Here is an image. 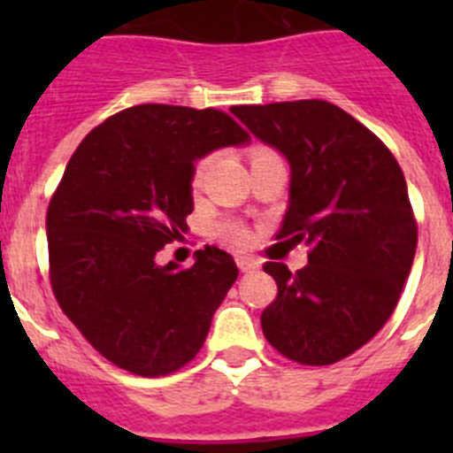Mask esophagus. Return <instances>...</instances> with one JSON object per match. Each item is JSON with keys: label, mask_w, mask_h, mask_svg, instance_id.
Returning <instances> with one entry per match:
<instances>
[{"label": "esophagus", "mask_w": 453, "mask_h": 453, "mask_svg": "<svg viewBox=\"0 0 453 453\" xmlns=\"http://www.w3.org/2000/svg\"><path fill=\"white\" fill-rule=\"evenodd\" d=\"M235 263H238L240 272H254L261 267V263L256 261V258H251V256H238V258H235Z\"/></svg>", "instance_id": "1"}]
</instances>
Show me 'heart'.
<instances>
[{
    "label": "heart",
    "instance_id": "obj_1",
    "mask_svg": "<svg viewBox=\"0 0 453 453\" xmlns=\"http://www.w3.org/2000/svg\"><path fill=\"white\" fill-rule=\"evenodd\" d=\"M203 170H206V161H199L197 167H195V183H199L202 179ZM218 235L224 240V242H229V245H245L247 242V229L242 224L238 222H222L218 226Z\"/></svg>",
    "mask_w": 453,
    "mask_h": 453
}]
</instances>
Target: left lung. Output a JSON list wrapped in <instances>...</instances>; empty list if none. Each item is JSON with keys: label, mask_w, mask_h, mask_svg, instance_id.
<instances>
[{"label": "left lung", "mask_w": 453, "mask_h": 453, "mask_svg": "<svg viewBox=\"0 0 453 453\" xmlns=\"http://www.w3.org/2000/svg\"><path fill=\"white\" fill-rule=\"evenodd\" d=\"M231 113L290 165L276 238L311 250L295 274L283 263L263 267L279 288L263 334L302 365L342 361L388 322L413 267L418 226L402 167L370 129L322 99Z\"/></svg>", "instance_id": "1"}]
</instances>
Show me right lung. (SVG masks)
Here are the masks:
<instances>
[{
	"mask_svg": "<svg viewBox=\"0 0 453 453\" xmlns=\"http://www.w3.org/2000/svg\"><path fill=\"white\" fill-rule=\"evenodd\" d=\"M250 145L215 108L140 104L108 118L72 154L47 211L51 288L104 358L163 376L195 358L238 279L234 256L195 251V265L156 254L188 229L195 163Z\"/></svg>",
	"mask_w": 453,
	"mask_h": 453,
	"instance_id": "1",
	"label": "right lung"
}]
</instances>
